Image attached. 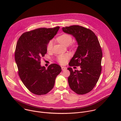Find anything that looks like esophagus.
<instances>
[{
    "label": "esophagus",
    "instance_id": "obj_1",
    "mask_svg": "<svg viewBox=\"0 0 121 121\" xmlns=\"http://www.w3.org/2000/svg\"><path fill=\"white\" fill-rule=\"evenodd\" d=\"M61 68H62V70L63 71H64L66 69V67H65V66H61Z\"/></svg>",
    "mask_w": 121,
    "mask_h": 121
}]
</instances>
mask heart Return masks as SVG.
Returning a JSON list of instances; mask_svg holds the SVG:
<instances>
[{
    "instance_id": "heart-1",
    "label": "heart",
    "mask_w": 121,
    "mask_h": 121,
    "mask_svg": "<svg viewBox=\"0 0 121 121\" xmlns=\"http://www.w3.org/2000/svg\"><path fill=\"white\" fill-rule=\"evenodd\" d=\"M56 40L58 43H60L65 45V46H67L70 44V46L74 48L76 46L75 43H71L72 41V36L68 34H63L62 35L58 36L56 38ZM53 42L52 41H50L46 47V49L47 51L50 52L53 48ZM69 55L67 54L65 55H61L58 56L57 57V60L58 63H59L60 64L63 65L65 64L68 59Z\"/></svg>"
}]
</instances>
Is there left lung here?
<instances>
[{
    "label": "left lung",
    "mask_w": 121,
    "mask_h": 121,
    "mask_svg": "<svg viewBox=\"0 0 121 121\" xmlns=\"http://www.w3.org/2000/svg\"><path fill=\"white\" fill-rule=\"evenodd\" d=\"M63 31L72 35L76 39L78 47L69 65L80 66V71H73L71 67L68 82L70 89L76 93L82 95L93 90L101 71V48L95 34L91 30L79 25L62 28Z\"/></svg>",
    "instance_id": "1"
}]
</instances>
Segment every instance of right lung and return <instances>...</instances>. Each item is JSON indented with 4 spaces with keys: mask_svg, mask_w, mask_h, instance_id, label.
I'll use <instances>...</instances> for the list:
<instances>
[{
    "mask_svg": "<svg viewBox=\"0 0 121 121\" xmlns=\"http://www.w3.org/2000/svg\"><path fill=\"white\" fill-rule=\"evenodd\" d=\"M60 27L41 28L23 33L17 42L15 59L22 83L31 93L45 95L54 87L61 67L51 64L47 69L41 65V60L47 53V45Z\"/></svg>",
    "mask_w": 121,
    "mask_h": 121,
    "instance_id": "right-lung-1",
    "label": "right lung"
}]
</instances>
